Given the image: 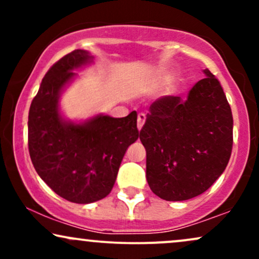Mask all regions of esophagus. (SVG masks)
<instances>
[{
  "instance_id": "obj_1",
  "label": "esophagus",
  "mask_w": 259,
  "mask_h": 259,
  "mask_svg": "<svg viewBox=\"0 0 259 259\" xmlns=\"http://www.w3.org/2000/svg\"><path fill=\"white\" fill-rule=\"evenodd\" d=\"M145 121H146V115H145L144 113H140V114L138 115V129L139 130L142 129Z\"/></svg>"
}]
</instances>
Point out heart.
Segmentation results:
<instances>
[{
	"instance_id": "obj_1",
	"label": "heart",
	"mask_w": 259,
	"mask_h": 259,
	"mask_svg": "<svg viewBox=\"0 0 259 259\" xmlns=\"http://www.w3.org/2000/svg\"><path fill=\"white\" fill-rule=\"evenodd\" d=\"M162 79H163V75H162V74H159V75H157L156 81H159V80H162Z\"/></svg>"
}]
</instances>
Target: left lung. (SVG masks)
I'll use <instances>...</instances> for the list:
<instances>
[{"label": "left lung", "mask_w": 259, "mask_h": 259, "mask_svg": "<svg viewBox=\"0 0 259 259\" xmlns=\"http://www.w3.org/2000/svg\"><path fill=\"white\" fill-rule=\"evenodd\" d=\"M206 78L180 96L150 106L140 140L146 148V178L154 195L186 201L203 194L223 174L233 150V114L221 82Z\"/></svg>", "instance_id": "8db88e82"}]
</instances>
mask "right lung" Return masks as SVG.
<instances>
[{
	"mask_svg": "<svg viewBox=\"0 0 259 259\" xmlns=\"http://www.w3.org/2000/svg\"><path fill=\"white\" fill-rule=\"evenodd\" d=\"M94 57L75 50L46 73L32 100L28 120L29 153L35 170L56 194L74 203H92L112 191L126 148L139 139L138 114H97L75 123L63 118L59 97L76 76L73 70Z\"/></svg>",
	"mask_w": 259,
	"mask_h": 259,
	"instance_id": "right-lung-1",
	"label": "right lung"
}]
</instances>
